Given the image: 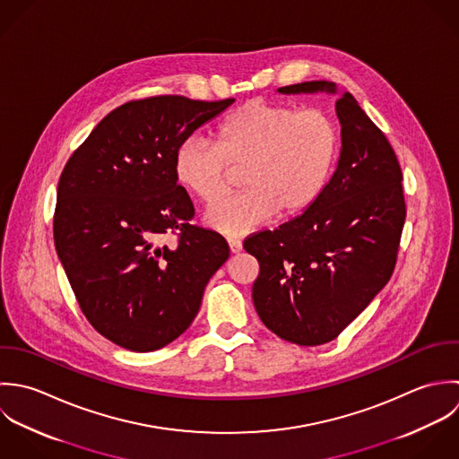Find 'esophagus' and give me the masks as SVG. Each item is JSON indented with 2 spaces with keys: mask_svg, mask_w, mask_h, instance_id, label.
<instances>
[{
  "mask_svg": "<svg viewBox=\"0 0 459 459\" xmlns=\"http://www.w3.org/2000/svg\"><path fill=\"white\" fill-rule=\"evenodd\" d=\"M229 247H230L232 254H239L243 250V243L239 239H234V238L229 239Z\"/></svg>",
  "mask_w": 459,
  "mask_h": 459,
  "instance_id": "34e87169",
  "label": "esophagus"
}]
</instances>
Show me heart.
I'll return each instance as SVG.
<instances>
[{
    "mask_svg": "<svg viewBox=\"0 0 459 459\" xmlns=\"http://www.w3.org/2000/svg\"><path fill=\"white\" fill-rule=\"evenodd\" d=\"M339 145V129L328 113L254 100L220 124L216 142L200 136L181 142L174 174L204 205H214L229 191L232 170H243L247 189L205 216L212 229L243 236L278 211L292 216L308 209L332 176Z\"/></svg>",
    "mask_w": 459,
    "mask_h": 459,
    "instance_id": "obj_1",
    "label": "heart"
}]
</instances>
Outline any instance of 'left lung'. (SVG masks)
Instances as JSON below:
<instances>
[{"instance_id":"1","label":"left lung","mask_w":459,"mask_h":459,"mask_svg":"<svg viewBox=\"0 0 459 459\" xmlns=\"http://www.w3.org/2000/svg\"><path fill=\"white\" fill-rule=\"evenodd\" d=\"M280 93H335L305 82ZM342 149L317 200L275 230L245 239L259 261L252 298L261 321L298 346L333 341L394 273L406 218L403 174L392 145L357 99L335 102Z\"/></svg>"}]
</instances>
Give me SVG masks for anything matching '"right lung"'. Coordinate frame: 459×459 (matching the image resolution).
<instances>
[{
  "instance_id": "right-lung-1",
  "label": "right lung",
  "mask_w": 459,
  "mask_h": 459,
  "mask_svg": "<svg viewBox=\"0 0 459 459\" xmlns=\"http://www.w3.org/2000/svg\"><path fill=\"white\" fill-rule=\"evenodd\" d=\"M234 99L156 95L109 111L69 158L56 191L58 259L93 328L145 353L176 341L195 319L227 241L191 225V198L174 174L186 138ZM165 233L178 241L164 243Z\"/></svg>"
}]
</instances>
